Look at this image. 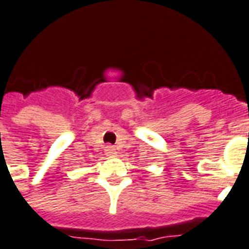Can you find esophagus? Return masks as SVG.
<instances>
[{
  "label": "esophagus",
  "instance_id": "esophagus-1",
  "mask_svg": "<svg viewBox=\"0 0 249 249\" xmlns=\"http://www.w3.org/2000/svg\"><path fill=\"white\" fill-rule=\"evenodd\" d=\"M105 152H106V155L108 157L116 156V149H115L112 145H106V147H105Z\"/></svg>",
  "mask_w": 249,
  "mask_h": 249
}]
</instances>
